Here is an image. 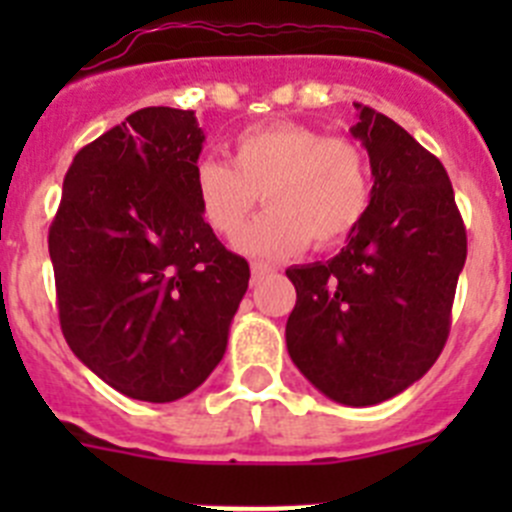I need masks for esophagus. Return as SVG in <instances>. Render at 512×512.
Segmentation results:
<instances>
[{
  "label": "esophagus",
  "mask_w": 512,
  "mask_h": 512,
  "mask_svg": "<svg viewBox=\"0 0 512 512\" xmlns=\"http://www.w3.org/2000/svg\"><path fill=\"white\" fill-rule=\"evenodd\" d=\"M271 271H274V266H269V264H261V261H256V264H251V274H253V282H259V279L269 277Z\"/></svg>",
  "instance_id": "esophagus-1"
}]
</instances>
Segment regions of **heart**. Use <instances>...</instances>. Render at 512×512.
Here are the masks:
<instances>
[{"instance_id": "b5f03b06", "label": "heart", "mask_w": 512, "mask_h": 512, "mask_svg": "<svg viewBox=\"0 0 512 512\" xmlns=\"http://www.w3.org/2000/svg\"><path fill=\"white\" fill-rule=\"evenodd\" d=\"M192 189L202 220L228 241L264 197L269 210L243 233L241 248L259 259H279L307 241L315 248L346 241L372 207L374 179L356 140L282 120L235 135L228 161L200 158Z\"/></svg>"}]
</instances>
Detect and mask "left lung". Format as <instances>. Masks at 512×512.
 I'll return each instance as SVG.
<instances>
[{
    "instance_id": "1",
    "label": "left lung",
    "mask_w": 512,
    "mask_h": 512,
    "mask_svg": "<svg viewBox=\"0 0 512 512\" xmlns=\"http://www.w3.org/2000/svg\"><path fill=\"white\" fill-rule=\"evenodd\" d=\"M351 133L372 164V207L330 261L292 266L287 351L325 397L364 408L418 382L451 330L467 228L443 164L356 102Z\"/></svg>"
}]
</instances>
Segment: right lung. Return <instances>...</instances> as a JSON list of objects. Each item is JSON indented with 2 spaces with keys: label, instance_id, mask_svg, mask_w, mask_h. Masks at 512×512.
<instances>
[{
  "label": "right lung",
  "instance_id": "1",
  "mask_svg": "<svg viewBox=\"0 0 512 512\" xmlns=\"http://www.w3.org/2000/svg\"><path fill=\"white\" fill-rule=\"evenodd\" d=\"M202 140L192 110L133 112L76 153L48 230L63 338L133 400L197 390L248 289L194 200Z\"/></svg>",
  "mask_w": 512,
  "mask_h": 512
}]
</instances>
